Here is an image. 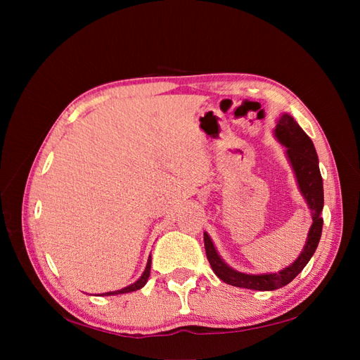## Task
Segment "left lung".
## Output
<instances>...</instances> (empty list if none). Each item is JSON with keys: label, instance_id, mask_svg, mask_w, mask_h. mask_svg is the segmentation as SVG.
<instances>
[{"label": "left lung", "instance_id": "8db88e82", "mask_svg": "<svg viewBox=\"0 0 360 360\" xmlns=\"http://www.w3.org/2000/svg\"><path fill=\"white\" fill-rule=\"evenodd\" d=\"M274 134L279 143L285 147V155L294 171V176H296L299 191L304 201H307L308 209L312 214V225L309 228L307 243H304L300 255L294 259V263H291L284 270L278 271V274H243V271L234 270L225 263L221 255L217 254L210 236L204 233L205 254L214 275L222 279L225 284L257 291H274L290 284L303 270V267L308 264V261L314 255L315 249L319 246L323 230V179L319 168L317 151H315L311 138L303 132V129L288 112H284L278 117Z\"/></svg>", "mask_w": 360, "mask_h": 360}]
</instances>
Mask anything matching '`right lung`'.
Returning <instances> with one entry per match:
<instances>
[{
    "mask_svg": "<svg viewBox=\"0 0 360 360\" xmlns=\"http://www.w3.org/2000/svg\"><path fill=\"white\" fill-rule=\"evenodd\" d=\"M150 267H151V255L148 257V261H147V266H146L144 274L141 275V278H139L136 282H134V284H130V285H127V287H124V288H122V290L103 292V294H101V296H115V294H124V292L136 291V290H139V288H143V287L147 284V281H148V276H150Z\"/></svg>",
    "mask_w": 360,
    "mask_h": 360,
    "instance_id": "1",
    "label": "right lung"
}]
</instances>
